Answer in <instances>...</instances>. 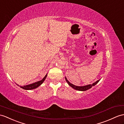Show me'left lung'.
I'll list each match as a JSON object with an SVG mask.
<instances>
[{
    "mask_svg": "<svg viewBox=\"0 0 124 124\" xmlns=\"http://www.w3.org/2000/svg\"><path fill=\"white\" fill-rule=\"evenodd\" d=\"M65 79H66V81H67V83L68 84V85L70 86V87H71L72 88H74V89L77 90H79V91H86V90H88L90 88H91L92 86H95V85H96V84H97L99 82V80H100V79H99L97 81H96V82H95L94 83H93V84H89V85H86V86H75V85H73V84H71L67 79L66 77H65Z\"/></svg>",
    "mask_w": 124,
    "mask_h": 124,
    "instance_id": "1",
    "label": "left lung"
}]
</instances>
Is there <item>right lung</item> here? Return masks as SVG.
<instances>
[{"instance_id": "add662e5", "label": "right lung", "mask_w": 124, "mask_h": 124, "mask_svg": "<svg viewBox=\"0 0 124 124\" xmlns=\"http://www.w3.org/2000/svg\"><path fill=\"white\" fill-rule=\"evenodd\" d=\"M47 74L46 75V76H45L43 78V79L40 80V81H37V82H35V83H33V84H30V85H25V86H20V87L22 88H23V89H25V90H31V89H35L36 88H37V87H38L39 86L41 85V84L43 83L44 80H45V79H46V78L47 77Z\"/></svg>"}]
</instances>
